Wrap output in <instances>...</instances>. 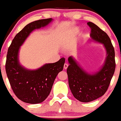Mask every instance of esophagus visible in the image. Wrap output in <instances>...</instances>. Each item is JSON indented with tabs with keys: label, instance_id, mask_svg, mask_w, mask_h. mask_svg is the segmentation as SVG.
Here are the masks:
<instances>
[{
	"label": "esophagus",
	"instance_id": "34e87169",
	"mask_svg": "<svg viewBox=\"0 0 121 121\" xmlns=\"http://www.w3.org/2000/svg\"><path fill=\"white\" fill-rule=\"evenodd\" d=\"M68 63H65L64 66H63V69H64L65 70H66V69L67 68H68Z\"/></svg>",
	"mask_w": 121,
	"mask_h": 121
}]
</instances>
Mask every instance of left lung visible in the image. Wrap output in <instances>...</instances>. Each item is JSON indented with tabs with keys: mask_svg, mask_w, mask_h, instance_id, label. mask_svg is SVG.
I'll list each match as a JSON object with an SVG mask.
<instances>
[{
	"mask_svg": "<svg viewBox=\"0 0 121 121\" xmlns=\"http://www.w3.org/2000/svg\"><path fill=\"white\" fill-rule=\"evenodd\" d=\"M88 25L91 28L92 40L103 44L106 55L104 65L92 73L83 69L73 56L68 58L67 74L69 88L74 97L82 102H91L103 96L115 69V51L109 37L94 23L89 22Z\"/></svg>",
	"mask_w": 121,
	"mask_h": 121,
	"instance_id": "left-lung-1",
	"label": "left lung"
}]
</instances>
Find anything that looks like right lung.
<instances>
[{
  "mask_svg": "<svg viewBox=\"0 0 121 121\" xmlns=\"http://www.w3.org/2000/svg\"><path fill=\"white\" fill-rule=\"evenodd\" d=\"M53 19L36 20L27 24L13 39L8 49L6 72L16 96L24 102L36 104L42 102L49 95L58 74L63 70L65 59L55 63H45L36 69H29L20 63V46L33 30L48 26Z\"/></svg>",
  "mask_w": 121,
  "mask_h": 121,
  "instance_id": "1",
  "label": "right lung"
}]
</instances>
